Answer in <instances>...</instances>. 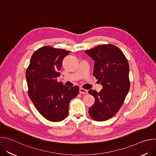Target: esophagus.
<instances>
[{"instance_id":"esophagus-1","label":"esophagus","mask_w":156,"mask_h":156,"mask_svg":"<svg viewBox=\"0 0 156 156\" xmlns=\"http://www.w3.org/2000/svg\"><path fill=\"white\" fill-rule=\"evenodd\" d=\"M80 93L81 94H87L88 91H87V90H84V89L80 87Z\"/></svg>"}]
</instances>
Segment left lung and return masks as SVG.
Here are the masks:
<instances>
[{"mask_svg": "<svg viewBox=\"0 0 156 156\" xmlns=\"http://www.w3.org/2000/svg\"><path fill=\"white\" fill-rule=\"evenodd\" d=\"M85 52L94 60L93 75L102 85L99 93L88 91L95 99L89 114L94 120L105 121L117 113L129 90L128 62L113 44L99 45Z\"/></svg>", "mask_w": 156, "mask_h": 156, "instance_id": "left-lung-1", "label": "left lung"}]
</instances>
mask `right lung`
Here are the masks:
<instances>
[{"label":"right lung","mask_w":156,"mask_h":156,"mask_svg":"<svg viewBox=\"0 0 156 156\" xmlns=\"http://www.w3.org/2000/svg\"><path fill=\"white\" fill-rule=\"evenodd\" d=\"M70 51L44 46L36 51L27 70L28 95L40 114L53 122L69 114V102L79 93L77 86L68 87L58 82L63 58Z\"/></svg>","instance_id":"1"}]
</instances>
